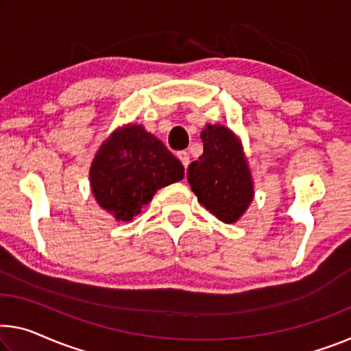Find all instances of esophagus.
<instances>
[{
    "instance_id": "esophagus-1",
    "label": "esophagus",
    "mask_w": 351,
    "mask_h": 351,
    "mask_svg": "<svg viewBox=\"0 0 351 351\" xmlns=\"http://www.w3.org/2000/svg\"><path fill=\"white\" fill-rule=\"evenodd\" d=\"M177 157H179V160L182 161L183 168L186 169V168H188V165H190V155H188L186 150H182V152L177 154Z\"/></svg>"
}]
</instances>
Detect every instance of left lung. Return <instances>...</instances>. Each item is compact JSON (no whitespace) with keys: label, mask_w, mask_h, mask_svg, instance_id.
<instances>
[{"label":"left lung","mask_w":351,"mask_h":351,"mask_svg":"<svg viewBox=\"0 0 351 351\" xmlns=\"http://www.w3.org/2000/svg\"><path fill=\"white\" fill-rule=\"evenodd\" d=\"M204 154L188 168L186 179L197 201L223 223H235L254 196L251 172L239 139L223 125L201 133Z\"/></svg>","instance_id":"1"}]
</instances>
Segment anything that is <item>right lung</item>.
Masks as SVG:
<instances>
[{
  "label": "right lung",
  "mask_w": 351,
  "mask_h": 351,
  "mask_svg": "<svg viewBox=\"0 0 351 351\" xmlns=\"http://www.w3.org/2000/svg\"><path fill=\"white\" fill-rule=\"evenodd\" d=\"M183 171L160 139L143 125H127L101 144L89 177L99 206L116 219L130 221L155 191L182 180Z\"/></svg>",
  "instance_id": "add662e5"
}]
</instances>
